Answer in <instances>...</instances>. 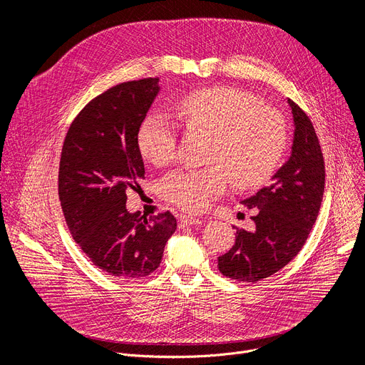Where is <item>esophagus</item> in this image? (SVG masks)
<instances>
[{
  "instance_id": "esophagus-1",
  "label": "esophagus",
  "mask_w": 365,
  "mask_h": 365,
  "mask_svg": "<svg viewBox=\"0 0 365 365\" xmlns=\"http://www.w3.org/2000/svg\"><path fill=\"white\" fill-rule=\"evenodd\" d=\"M180 225H199L200 224V220L199 218H196V217H192V215H182L180 217Z\"/></svg>"
}]
</instances>
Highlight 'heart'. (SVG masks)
Returning a JSON list of instances; mask_svg holds the SVG:
<instances>
[{
    "mask_svg": "<svg viewBox=\"0 0 365 365\" xmlns=\"http://www.w3.org/2000/svg\"><path fill=\"white\" fill-rule=\"evenodd\" d=\"M185 128L211 134L210 168L175 170L160 183L162 196L187 212H200L221 195L228 176L235 187L252 189L277 170L287 144L282 115L255 95L228 86L205 88L185 95L175 106ZM137 145L143 158L165 166L175 155L176 127L163 114L140 124Z\"/></svg>",
    "mask_w": 365,
    "mask_h": 365,
    "instance_id": "obj_1",
    "label": "heart"
}]
</instances>
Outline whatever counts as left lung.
Wrapping results in <instances>:
<instances>
[{
	"label": "left lung",
	"instance_id": "1",
	"mask_svg": "<svg viewBox=\"0 0 365 365\" xmlns=\"http://www.w3.org/2000/svg\"><path fill=\"white\" fill-rule=\"evenodd\" d=\"M287 102L294 123L290 158L272 185L242 200L255 210V228H237L235 244L218 257L220 272L232 280L255 283L282 270L304 245L321 210L325 163L319 140L306 113Z\"/></svg>",
	"mask_w": 365,
	"mask_h": 365
}]
</instances>
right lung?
I'll use <instances>...</instances> for the list:
<instances>
[{"instance_id":"obj_1","label":"right lung","mask_w":365,"mask_h":365,"mask_svg":"<svg viewBox=\"0 0 365 365\" xmlns=\"http://www.w3.org/2000/svg\"><path fill=\"white\" fill-rule=\"evenodd\" d=\"M159 91V78L110 88L76 115L62 147L59 199L68 228L98 269L120 279L158 269L178 227L169 211L147 218L125 207L127 192L144 179L137 133Z\"/></svg>"}]
</instances>
